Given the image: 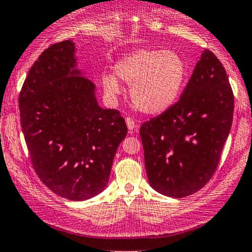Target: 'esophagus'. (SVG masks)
Returning a JSON list of instances; mask_svg holds the SVG:
<instances>
[{
    "instance_id": "esophagus-1",
    "label": "esophagus",
    "mask_w": 252,
    "mask_h": 252,
    "mask_svg": "<svg viewBox=\"0 0 252 252\" xmlns=\"http://www.w3.org/2000/svg\"><path fill=\"white\" fill-rule=\"evenodd\" d=\"M126 126H128L129 131H132V130H134L135 128H137V124L135 123V121L132 120V118L126 117Z\"/></svg>"
}]
</instances>
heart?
<instances>
[{
    "instance_id": "b5f03b06",
    "label": "heart",
    "mask_w": 252,
    "mask_h": 252,
    "mask_svg": "<svg viewBox=\"0 0 252 252\" xmlns=\"http://www.w3.org/2000/svg\"><path fill=\"white\" fill-rule=\"evenodd\" d=\"M115 73L130 84V98L138 111L158 115L178 99L186 78V65L173 51L141 48L118 60ZM117 78L111 74L103 77L104 91L111 97L121 92Z\"/></svg>"
}]
</instances>
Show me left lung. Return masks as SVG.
<instances>
[{"label": "left lung", "mask_w": 252, "mask_h": 252, "mask_svg": "<svg viewBox=\"0 0 252 252\" xmlns=\"http://www.w3.org/2000/svg\"><path fill=\"white\" fill-rule=\"evenodd\" d=\"M233 94L226 71L205 50L180 99L140 129L150 186L184 198L216 172L232 126Z\"/></svg>", "instance_id": "1"}]
</instances>
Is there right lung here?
<instances>
[{"instance_id": "obj_1", "label": "right lung", "mask_w": 252, "mask_h": 252, "mask_svg": "<svg viewBox=\"0 0 252 252\" xmlns=\"http://www.w3.org/2000/svg\"><path fill=\"white\" fill-rule=\"evenodd\" d=\"M19 106L40 180L68 200L102 193L128 129L117 110L99 106L96 85L78 67L72 40L42 52L26 78Z\"/></svg>"}]
</instances>
